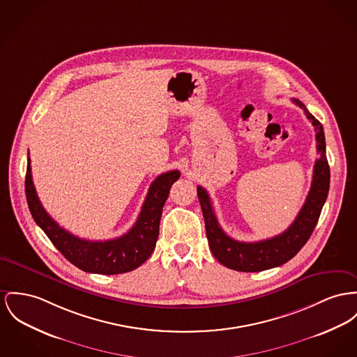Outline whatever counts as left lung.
<instances>
[{
	"label": "left lung",
	"instance_id": "8db88e82",
	"mask_svg": "<svg viewBox=\"0 0 357 357\" xmlns=\"http://www.w3.org/2000/svg\"><path fill=\"white\" fill-rule=\"evenodd\" d=\"M292 101L305 111L307 119L315 128L317 151L319 153V158L314 165L312 183L306 202L285 231L276 237L259 242H241L229 237L218 223L207 190L200 185L197 187V196L204 216L210 249L215 259L230 269L239 272H260L289 261L309 241L326 202L331 183V169L326 160L324 127L310 114L302 101L296 98H292Z\"/></svg>",
	"mask_w": 357,
	"mask_h": 357
}]
</instances>
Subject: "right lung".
Here are the masks:
<instances>
[{"mask_svg": "<svg viewBox=\"0 0 357 357\" xmlns=\"http://www.w3.org/2000/svg\"><path fill=\"white\" fill-rule=\"evenodd\" d=\"M178 177V170L160 174L149 188L135 225L124 236L108 241L75 237L46 213L32 183L29 157L25 174V195L33 220L73 265L89 273L118 275L137 269L151 256L158 239L162 207L173 183Z\"/></svg>", "mask_w": 357, "mask_h": 357, "instance_id": "add662e5", "label": "right lung"}]
</instances>
